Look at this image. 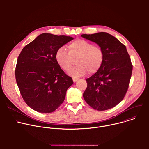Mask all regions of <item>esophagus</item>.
Segmentation results:
<instances>
[{"mask_svg": "<svg viewBox=\"0 0 149 149\" xmlns=\"http://www.w3.org/2000/svg\"><path fill=\"white\" fill-rule=\"evenodd\" d=\"M72 79H73V82H77V81L78 80V78H72Z\"/></svg>", "mask_w": 149, "mask_h": 149, "instance_id": "34e87169", "label": "esophagus"}]
</instances>
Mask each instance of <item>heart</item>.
<instances>
[{
	"label": "heart",
	"mask_w": 149,
	"mask_h": 149,
	"mask_svg": "<svg viewBox=\"0 0 149 149\" xmlns=\"http://www.w3.org/2000/svg\"><path fill=\"white\" fill-rule=\"evenodd\" d=\"M68 47L69 51L63 47L58 48L55 58L60 68L67 71L72 66L73 59L77 58V65L68 71L70 75L79 77L87 72L94 74L101 68L104 59V54L100 47L93 45L88 40L77 39L70 43Z\"/></svg>",
	"instance_id": "heart-1"
}]
</instances>
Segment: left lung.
<instances>
[{
	"instance_id": "8db88e82",
	"label": "left lung",
	"mask_w": 149,
	"mask_h": 149,
	"mask_svg": "<svg viewBox=\"0 0 149 149\" xmlns=\"http://www.w3.org/2000/svg\"><path fill=\"white\" fill-rule=\"evenodd\" d=\"M81 36L98 44L104 54L101 68L86 79L87 87L83 97L95 110L113 108L124 98L132 74L133 65L126 47L106 32L83 34Z\"/></svg>"
}]
</instances>
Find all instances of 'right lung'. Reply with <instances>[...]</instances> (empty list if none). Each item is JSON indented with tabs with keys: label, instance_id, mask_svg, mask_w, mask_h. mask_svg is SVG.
Wrapping results in <instances>:
<instances>
[{
	"label": "right lung",
	"instance_id": "1",
	"mask_svg": "<svg viewBox=\"0 0 149 149\" xmlns=\"http://www.w3.org/2000/svg\"><path fill=\"white\" fill-rule=\"evenodd\" d=\"M74 38L66 35L42 33L26 45L19 54L15 77L26 104L36 111L50 113L63 102L73 84L56 62L57 49Z\"/></svg>",
	"mask_w": 149,
	"mask_h": 149
}]
</instances>
